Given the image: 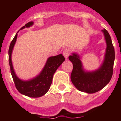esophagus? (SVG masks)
Wrapping results in <instances>:
<instances>
[{
    "mask_svg": "<svg viewBox=\"0 0 121 121\" xmlns=\"http://www.w3.org/2000/svg\"><path fill=\"white\" fill-rule=\"evenodd\" d=\"M70 54V50L68 48H65L63 51V55L65 58L67 59Z\"/></svg>",
    "mask_w": 121,
    "mask_h": 121,
    "instance_id": "34e87169",
    "label": "esophagus"
}]
</instances>
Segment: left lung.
<instances>
[{
    "label": "left lung",
    "mask_w": 121,
    "mask_h": 121,
    "mask_svg": "<svg viewBox=\"0 0 121 121\" xmlns=\"http://www.w3.org/2000/svg\"><path fill=\"white\" fill-rule=\"evenodd\" d=\"M107 42L105 60L99 70L94 72H85L79 56L73 53L68 59L72 62L73 68L71 80L78 90L87 93H94L106 86L112 79L115 61V49L108 32L102 30Z\"/></svg>",
    "instance_id": "1"
}]
</instances>
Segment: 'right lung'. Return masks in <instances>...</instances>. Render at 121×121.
Returning a JSON list of instances; mask_svg holds the SVG:
<instances>
[{
	"label": "right lung",
	"mask_w": 121,
	"mask_h": 121,
	"mask_svg": "<svg viewBox=\"0 0 121 121\" xmlns=\"http://www.w3.org/2000/svg\"><path fill=\"white\" fill-rule=\"evenodd\" d=\"M33 24V22H29L28 23L25 25V26H22L21 30H22L25 27H30ZM17 36V34L16 35L11 42L8 50V60L10 67V71L15 86L17 90L19 91V92L22 95L31 98H39L44 95L46 93H47L48 90L50 89L54 73L58 67L61 65L62 63L65 60V58L62 54L49 57L43 70L38 76L33 79L28 81H23L19 79L14 71L11 62V53L14 45L16 41Z\"/></svg>",
	"instance_id": "1"
}]
</instances>
